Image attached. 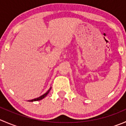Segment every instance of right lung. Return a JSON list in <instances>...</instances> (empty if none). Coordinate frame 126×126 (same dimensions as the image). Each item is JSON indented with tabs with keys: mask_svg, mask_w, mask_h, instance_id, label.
Segmentation results:
<instances>
[{
	"mask_svg": "<svg viewBox=\"0 0 126 126\" xmlns=\"http://www.w3.org/2000/svg\"><path fill=\"white\" fill-rule=\"evenodd\" d=\"M51 88H52V87H50V88L49 89V90H48V91H47L46 93H44V94H43L42 95V96H39V97H37V98H35V99H32V100H29V101H29V102H33V101H40V100H41V99H44V97H46V96H47V95L48 94H49V93L50 92V90H51Z\"/></svg>",
	"mask_w": 126,
	"mask_h": 126,
	"instance_id": "1",
	"label": "right lung"
}]
</instances>
